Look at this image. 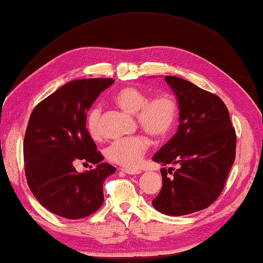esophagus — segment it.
I'll return each mask as SVG.
<instances>
[{
	"mask_svg": "<svg viewBox=\"0 0 263 263\" xmlns=\"http://www.w3.org/2000/svg\"><path fill=\"white\" fill-rule=\"evenodd\" d=\"M122 171L128 175H138L141 173V170L139 168H122Z\"/></svg>",
	"mask_w": 263,
	"mask_h": 263,
	"instance_id": "1",
	"label": "esophagus"
}]
</instances>
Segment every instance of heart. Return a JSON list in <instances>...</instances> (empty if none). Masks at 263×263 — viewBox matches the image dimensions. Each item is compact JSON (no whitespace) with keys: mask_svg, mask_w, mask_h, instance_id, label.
Here are the masks:
<instances>
[{"mask_svg":"<svg viewBox=\"0 0 263 263\" xmlns=\"http://www.w3.org/2000/svg\"><path fill=\"white\" fill-rule=\"evenodd\" d=\"M114 103L127 113L136 114L138 124L150 137L160 139L166 137L175 124L177 102L171 92H160L149 98V95L135 86H125L113 96ZM102 109L93 106L87 115V130L93 139L102 137L100 127ZM149 147L144 136H133L119 139L106 148V158L124 167H136L142 160Z\"/></svg>","mask_w":263,"mask_h":263,"instance_id":"1","label":"heart"}]
</instances>
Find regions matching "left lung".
I'll list each match as a JSON object with an SVG mask.
<instances>
[{
	"label": "left lung",
	"mask_w": 263,
	"mask_h": 263,
	"mask_svg": "<svg viewBox=\"0 0 263 263\" xmlns=\"http://www.w3.org/2000/svg\"><path fill=\"white\" fill-rule=\"evenodd\" d=\"M165 80L176 95L180 124L153 159L178 168L160 170L163 186L153 205L161 214L183 216L208 208L220 195L235 160L236 133L217 95L177 77Z\"/></svg>",
	"instance_id": "obj_1"
}]
</instances>
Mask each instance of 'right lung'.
Wrapping results in <instances>:
<instances>
[{
    "instance_id": "right-lung-1",
    "label": "right lung",
    "mask_w": 263,
    "mask_h": 263,
    "mask_svg": "<svg viewBox=\"0 0 263 263\" xmlns=\"http://www.w3.org/2000/svg\"><path fill=\"white\" fill-rule=\"evenodd\" d=\"M113 83L110 78L65 83L33 108L28 122L24 141L27 183L39 203L66 219L97 211L104 202L103 184L116 171L102 163L103 155L86 127L87 111ZM79 161L97 167L78 173L74 165Z\"/></svg>"
}]
</instances>
